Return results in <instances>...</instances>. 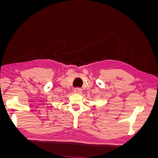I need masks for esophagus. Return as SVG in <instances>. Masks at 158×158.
<instances>
[{"label": "esophagus", "mask_w": 158, "mask_h": 158, "mask_svg": "<svg viewBox=\"0 0 158 158\" xmlns=\"http://www.w3.org/2000/svg\"><path fill=\"white\" fill-rule=\"evenodd\" d=\"M82 89L80 88H74V92L76 93V94H81L82 93Z\"/></svg>", "instance_id": "1"}]
</instances>
